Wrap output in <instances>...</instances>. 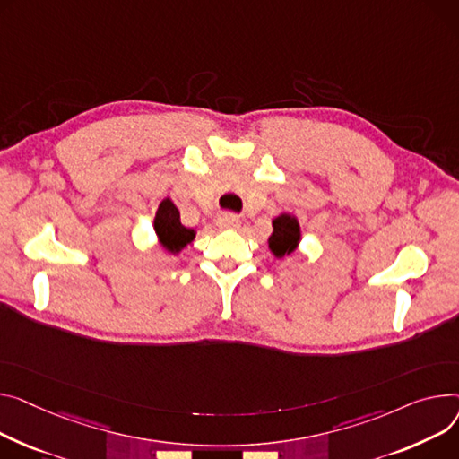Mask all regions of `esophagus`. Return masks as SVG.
<instances>
[{
  "instance_id": "1",
  "label": "esophagus",
  "mask_w": 459,
  "mask_h": 459,
  "mask_svg": "<svg viewBox=\"0 0 459 459\" xmlns=\"http://www.w3.org/2000/svg\"><path fill=\"white\" fill-rule=\"evenodd\" d=\"M218 227L234 230L239 227V218L234 216V213H221V216L218 218Z\"/></svg>"
}]
</instances>
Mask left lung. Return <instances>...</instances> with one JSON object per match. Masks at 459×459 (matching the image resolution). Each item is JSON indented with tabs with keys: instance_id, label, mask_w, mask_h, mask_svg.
<instances>
[{
	"instance_id": "left-lung-1",
	"label": "left lung",
	"mask_w": 459,
	"mask_h": 459,
	"mask_svg": "<svg viewBox=\"0 0 459 459\" xmlns=\"http://www.w3.org/2000/svg\"><path fill=\"white\" fill-rule=\"evenodd\" d=\"M273 234L269 238V249L274 253V256L290 255L299 243L300 232L299 223L295 218L282 213L277 220H273Z\"/></svg>"
}]
</instances>
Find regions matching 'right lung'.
Wrapping results in <instances>:
<instances>
[{"instance_id":"right-lung-1","label":"right lung","mask_w":459,"mask_h":459,"mask_svg":"<svg viewBox=\"0 0 459 459\" xmlns=\"http://www.w3.org/2000/svg\"><path fill=\"white\" fill-rule=\"evenodd\" d=\"M155 230L162 241V246L171 253H178L195 238V232L192 229L180 225V213L169 199H164L157 210Z\"/></svg>"}]
</instances>
